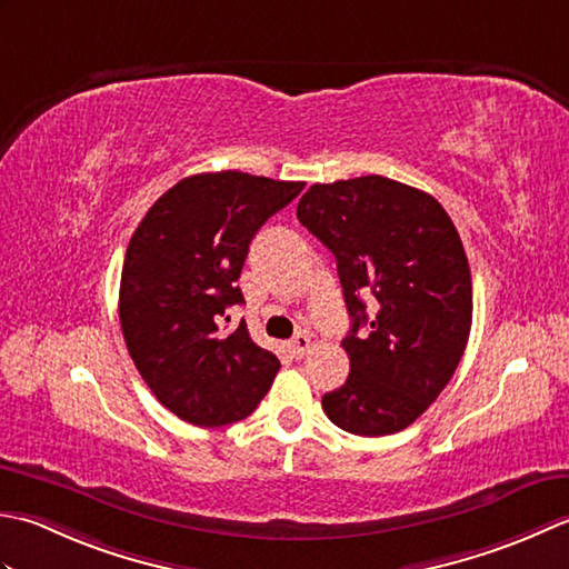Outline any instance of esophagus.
<instances>
[{
    "label": "esophagus",
    "mask_w": 569,
    "mask_h": 569,
    "mask_svg": "<svg viewBox=\"0 0 569 569\" xmlns=\"http://www.w3.org/2000/svg\"><path fill=\"white\" fill-rule=\"evenodd\" d=\"M311 336H307V333H297L292 341H289V351H292V356H297V358H301V356H307L309 351H311Z\"/></svg>",
    "instance_id": "esophagus-1"
}]
</instances>
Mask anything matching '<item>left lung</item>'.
Masks as SVG:
<instances>
[{
  "label": "left lung",
  "instance_id": "1",
  "mask_svg": "<svg viewBox=\"0 0 569 569\" xmlns=\"http://www.w3.org/2000/svg\"><path fill=\"white\" fill-rule=\"evenodd\" d=\"M297 218L336 258L351 373L321 398L341 430L396 435L445 390L471 331V272L437 199L388 177L315 183ZM371 301V309L365 301Z\"/></svg>",
  "mask_w": 569,
  "mask_h": 569
}]
</instances>
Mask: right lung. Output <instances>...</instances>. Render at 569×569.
<instances>
[{"mask_svg":"<svg viewBox=\"0 0 569 569\" xmlns=\"http://www.w3.org/2000/svg\"><path fill=\"white\" fill-rule=\"evenodd\" d=\"M305 181L242 171L196 173L159 196L127 246L120 323L132 361L157 400L183 422L220 427L248 417L280 370L250 339L226 329V309L254 233L297 199Z\"/></svg>","mask_w":569,"mask_h":569,"instance_id":"1","label":"right lung"}]
</instances>
